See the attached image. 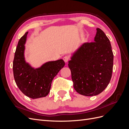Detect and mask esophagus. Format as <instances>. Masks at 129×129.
I'll use <instances>...</instances> for the list:
<instances>
[{"label":"esophagus","mask_w":129,"mask_h":129,"mask_svg":"<svg viewBox=\"0 0 129 129\" xmlns=\"http://www.w3.org/2000/svg\"><path fill=\"white\" fill-rule=\"evenodd\" d=\"M63 59L65 62H67L69 60V56H64L63 58Z\"/></svg>","instance_id":"esophagus-1"}]
</instances>
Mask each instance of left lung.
<instances>
[{
	"label": "left lung",
	"instance_id": "1",
	"mask_svg": "<svg viewBox=\"0 0 129 129\" xmlns=\"http://www.w3.org/2000/svg\"><path fill=\"white\" fill-rule=\"evenodd\" d=\"M96 30L94 42L83 44L68 62L74 89L86 96L102 92L112 76L114 55L110 40L102 30Z\"/></svg>",
	"mask_w": 129,
	"mask_h": 129
}]
</instances>
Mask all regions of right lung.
<instances>
[{
    "instance_id": "right-lung-1",
    "label": "right lung",
    "mask_w": 129,
    "mask_h": 129,
    "mask_svg": "<svg viewBox=\"0 0 129 129\" xmlns=\"http://www.w3.org/2000/svg\"><path fill=\"white\" fill-rule=\"evenodd\" d=\"M26 32L19 40L13 62V75L18 87L24 95L36 99L46 96L50 91L52 81L65 65L63 60L49 61L34 69L25 60Z\"/></svg>"
}]
</instances>
